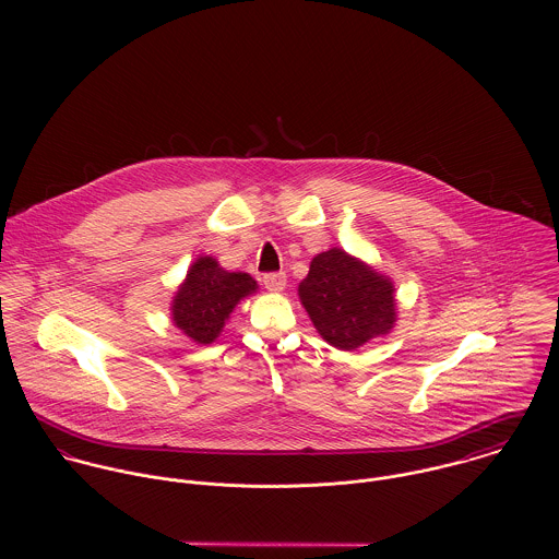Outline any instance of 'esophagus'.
Wrapping results in <instances>:
<instances>
[{
	"label": "esophagus",
	"instance_id": "1",
	"mask_svg": "<svg viewBox=\"0 0 559 559\" xmlns=\"http://www.w3.org/2000/svg\"><path fill=\"white\" fill-rule=\"evenodd\" d=\"M264 288L271 293H282L286 288V273H266L262 277Z\"/></svg>",
	"mask_w": 559,
	"mask_h": 559
}]
</instances>
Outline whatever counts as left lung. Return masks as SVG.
I'll use <instances>...</instances> for the list:
<instances>
[{"instance_id": "obj_1", "label": "left lung", "mask_w": 559, "mask_h": 559, "mask_svg": "<svg viewBox=\"0 0 559 559\" xmlns=\"http://www.w3.org/2000/svg\"><path fill=\"white\" fill-rule=\"evenodd\" d=\"M299 297L320 335L344 350L388 333L396 320L392 282L342 249L312 260Z\"/></svg>"}]
</instances>
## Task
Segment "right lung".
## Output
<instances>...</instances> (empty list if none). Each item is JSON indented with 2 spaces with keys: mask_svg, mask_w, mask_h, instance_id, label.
<instances>
[{
  "mask_svg": "<svg viewBox=\"0 0 559 559\" xmlns=\"http://www.w3.org/2000/svg\"><path fill=\"white\" fill-rule=\"evenodd\" d=\"M255 288L247 273H228L213 258H198L176 293L174 322L198 344H211L235 306Z\"/></svg>",
  "mask_w": 559,
  "mask_h": 559,
  "instance_id": "right-lung-1",
  "label": "right lung"
}]
</instances>
